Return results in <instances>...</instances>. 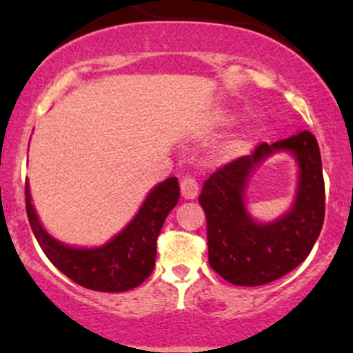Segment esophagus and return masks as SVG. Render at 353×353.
<instances>
[{
  "mask_svg": "<svg viewBox=\"0 0 353 353\" xmlns=\"http://www.w3.org/2000/svg\"><path fill=\"white\" fill-rule=\"evenodd\" d=\"M197 194H199V184H197V181L194 177H184L181 181V196L184 199L192 201L196 199Z\"/></svg>",
  "mask_w": 353,
  "mask_h": 353,
  "instance_id": "obj_1",
  "label": "esophagus"
}]
</instances>
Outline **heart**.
Returning a JSON list of instances; mask_svg holds the SVG:
<instances>
[{
	"mask_svg": "<svg viewBox=\"0 0 353 353\" xmlns=\"http://www.w3.org/2000/svg\"><path fill=\"white\" fill-rule=\"evenodd\" d=\"M232 121H234V116L230 114L229 111H225V109H221V111H217L216 116L212 117V121H210V128L212 129L225 128V125H229ZM242 145L244 144H242V139L239 136L229 137V139L221 145L222 157H224V159H234V157H237L239 154H241Z\"/></svg>",
	"mask_w": 353,
	"mask_h": 353,
	"instance_id": "b5f03b06",
	"label": "heart"
}]
</instances>
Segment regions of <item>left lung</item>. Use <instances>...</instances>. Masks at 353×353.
I'll return each mask as SVG.
<instances>
[{
  "label": "left lung",
  "instance_id": "obj_1",
  "mask_svg": "<svg viewBox=\"0 0 353 353\" xmlns=\"http://www.w3.org/2000/svg\"><path fill=\"white\" fill-rule=\"evenodd\" d=\"M282 152L298 164L293 205L279 218L259 221L246 208V188L258 165ZM199 202L208 219L210 267L234 285L277 281L305 261L323 225L325 185L317 139L301 131L274 144H259L250 156L214 172Z\"/></svg>",
  "mask_w": 353,
  "mask_h": 353
}]
</instances>
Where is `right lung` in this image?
Here are the masks:
<instances>
[{
    "label": "right lung",
    "mask_w": 353,
    "mask_h": 353,
    "mask_svg": "<svg viewBox=\"0 0 353 353\" xmlns=\"http://www.w3.org/2000/svg\"><path fill=\"white\" fill-rule=\"evenodd\" d=\"M26 212L46 257L72 282L98 292H124L141 285L156 264V242L165 217L179 201L177 177L149 190L136 216L106 244L76 247L58 241L43 228L26 181Z\"/></svg>",
    "instance_id": "add662e5"
}]
</instances>
